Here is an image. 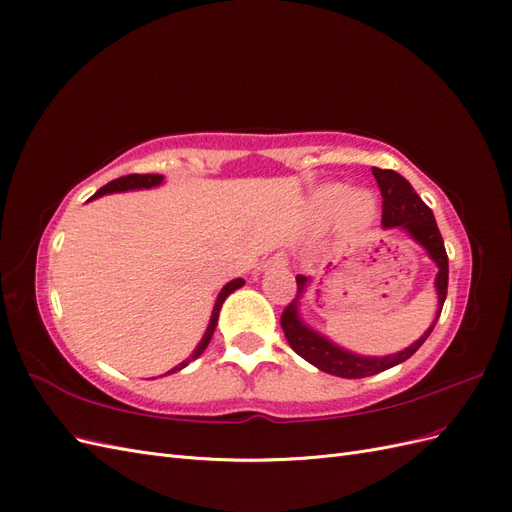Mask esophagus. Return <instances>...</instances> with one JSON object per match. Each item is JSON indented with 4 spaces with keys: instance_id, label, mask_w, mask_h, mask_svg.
<instances>
[{
    "instance_id": "esophagus-1",
    "label": "esophagus",
    "mask_w": 512,
    "mask_h": 512,
    "mask_svg": "<svg viewBox=\"0 0 512 512\" xmlns=\"http://www.w3.org/2000/svg\"><path fill=\"white\" fill-rule=\"evenodd\" d=\"M286 265H288V254L286 252H277L265 262V267H286Z\"/></svg>"
}]
</instances>
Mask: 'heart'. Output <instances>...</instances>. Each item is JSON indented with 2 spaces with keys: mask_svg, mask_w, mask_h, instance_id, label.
Wrapping results in <instances>:
<instances>
[{
  "mask_svg": "<svg viewBox=\"0 0 512 512\" xmlns=\"http://www.w3.org/2000/svg\"><path fill=\"white\" fill-rule=\"evenodd\" d=\"M316 203L318 209L324 215H333L337 213L342 206L344 213V222L350 228H363L367 226L376 215V200L369 192H352L346 188V185H327L316 194Z\"/></svg>",
  "mask_w": 512,
  "mask_h": 512,
  "instance_id": "obj_1",
  "label": "heart"
}]
</instances>
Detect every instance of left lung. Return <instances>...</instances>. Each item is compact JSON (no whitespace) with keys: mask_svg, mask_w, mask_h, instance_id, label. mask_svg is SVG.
Instances as JSON below:
<instances>
[{"mask_svg":"<svg viewBox=\"0 0 512 512\" xmlns=\"http://www.w3.org/2000/svg\"><path fill=\"white\" fill-rule=\"evenodd\" d=\"M371 173H374L382 194V226L384 228L401 226L404 230H408L412 239L421 243L429 252L431 260L438 265V277H436L438 316L433 320L431 327L421 335V339H416L410 348L401 350L397 354L380 356V359H376V356L352 354L348 350L337 348L335 344L329 342V339L320 337L318 333L307 329L301 322L297 314V301L309 280L305 275H297V299H292L284 307L282 318H280L284 335L288 339L290 348L299 356H303L305 361L339 378H367L408 361L410 356L425 344V339L431 335L433 327H436L444 299H446V290H448V256H446L444 241L431 209L423 203L421 196L414 192L412 185L399 173H395V170L374 166L371 168Z\"/></svg>","mask_w":512,"mask_h":512,"instance_id":"left-lung-1","label":"left lung"}]
</instances>
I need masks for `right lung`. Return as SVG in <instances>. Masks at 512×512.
Masks as SVG:
<instances>
[{"label": "right lung", "mask_w": 512, "mask_h": 512, "mask_svg": "<svg viewBox=\"0 0 512 512\" xmlns=\"http://www.w3.org/2000/svg\"><path fill=\"white\" fill-rule=\"evenodd\" d=\"M162 183V175H126V177H119V179H113L111 183H106L104 188H100L94 196L91 198H98V196H102V194H113V192H126V190H141V188H153V185H160ZM245 282L241 280H232V282H228L224 288H222V292H220V297H218V301H215V307H213V314H211V322H209V327H207V331H205V335H203V339H200V344H198V348L188 356V359H185L183 363H179L175 369H170L168 374H173V371H179V369H183L185 365H188L190 361H194V359H198L200 354H203V350L207 348V344L211 342V335H213V331H215V324H218V316H220V307H222V303L226 301V297L230 292H235L237 288H241Z\"/></svg>", "instance_id": "add662e5"}]
</instances>
